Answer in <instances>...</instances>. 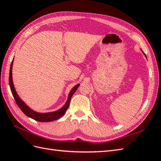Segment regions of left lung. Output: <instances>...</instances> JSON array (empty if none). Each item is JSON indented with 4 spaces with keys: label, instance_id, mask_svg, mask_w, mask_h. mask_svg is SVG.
Returning a JSON list of instances; mask_svg holds the SVG:
<instances>
[{
    "label": "left lung",
    "instance_id": "8db88e82",
    "mask_svg": "<svg viewBox=\"0 0 161 161\" xmlns=\"http://www.w3.org/2000/svg\"><path fill=\"white\" fill-rule=\"evenodd\" d=\"M143 53H144V56H146V58H147V56H146V54H145V53H144V52H143Z\"/></svg>",
    "mask_w": 161,
    "mask_h": 161
}]
</instances>
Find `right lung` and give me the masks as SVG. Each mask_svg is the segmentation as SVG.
Masks as SVG:
<instances>
[{
  "label": "right lung",
  "instance_id": "obj_1",
  "mask_svg": "<svg viewBox=\"0 0 161 161\" xmlns=\"http://www.w3.org/2000/svg\"><path fill=\"white\" fill-rule=\"evenodd\" d=\"M13 60L11 62L10 72H9V86H10L11 92L14 100L16 101V103L17 104L19 108L21 109V110L23 112V113L25 114L27 117H29V118L40 121V122H49V121L58 119L59 118H60L62 115H64V114L66 113V110L68 109V108H69L72 96L75 93V91L78 89V87L79 86L80 84H77L71 89L70 92H69V97H68V99L66 102V103L60 109H58L56 111L48 112V113H39V112L33 111L30 108V107H28L25 104V102H23V101L19 97L17 92L15 91V89H14V84L13 82V77H12V69H13Z\"/></svg>",
  "mask_w": 161,
  "mask_h": 161
}]
</instances>
